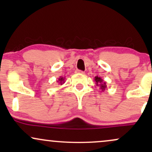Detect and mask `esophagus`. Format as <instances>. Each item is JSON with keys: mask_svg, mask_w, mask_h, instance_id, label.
Returning <instances> with one entry per match:
<instances>
[{"mask_svg": "<svg viewBox=\"0 0 152 152\" xmlns=\"http://www.w3.org/2000/svg\"><path fill=\"white\" fill-rule=\"evenodd\" d=\"M76 74H84V71H82L81 70H76L75 71Z\"/></svg>", "mask_w": 152, "mask_h": 152, "instance_id": "34e87169", "label": "esophagus"}]
</instances>
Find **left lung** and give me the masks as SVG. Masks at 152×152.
I'll return each instance as SVG.
<instances>
[{
    "label": "left lung",
    "mask_w": 152,
    "mask_h": 152,
    "mask_svg": "<svg viewBox=\"0 0 152 152\" xmlns=\"http://www.w3.org/2000/svg\"><path fill=\"white\" fill-rule=\"evenodd\" d=\"M94 81H95L96 86L99 87V88L102 91V92L104 91L106 89V87H107L106 84V82L104 81L101 77H99L98 76H95V77H94Z\"/></svg>",
    "instance_id": "1"
}]
</instances>
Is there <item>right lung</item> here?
Instances as JSON below:
<instances>
[{
    "label": "right lung",
    "instance_id": "add662e5",
    "mask_svg": "<svg viewBox=\"0 0 152 152\" xmlns=\"http://www.w3.org/2000/svg\"><path fill=\"white\" fill-rule=\"evenodd\" d=\"M57 82L58 83V84H61V85L64 84V83H65V78L62 77V76H60L58 78V80L57 81Z\"/></svg>",
    "mask_w": 152,
    "mask_h": 152
}]
</instances>
